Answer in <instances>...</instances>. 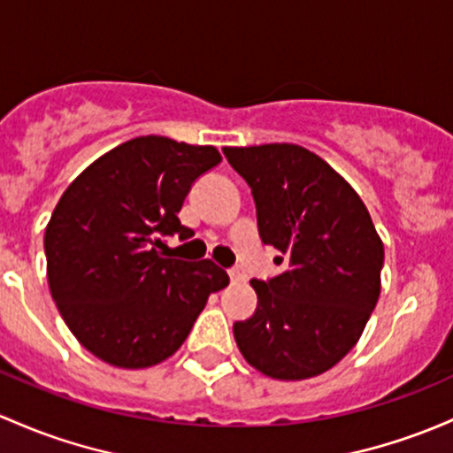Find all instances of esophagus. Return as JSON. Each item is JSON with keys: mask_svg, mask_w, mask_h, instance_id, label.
I'll use <instances>...</instances> for the list:
<instances>
[{"mask_svg": "<svg viewBox=\"0 0 453 453\" xmlns=\"http://www.w3.org/2000/svg\"><path fill=\"white\" fill-rule=\"evenodd\" d=\"M227 273H230L232 282H242V280H245V273H242L241 269H230Z\"/></svg>", "mask_w": 453, "mask_h": 453, "instance_id": "obj_1", "label": "esophagus"}]
</instances>
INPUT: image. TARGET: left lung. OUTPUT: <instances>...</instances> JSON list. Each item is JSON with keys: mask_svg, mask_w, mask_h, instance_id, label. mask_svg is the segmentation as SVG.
I'll use <instances>...</instances> for the list:
<instances>
[{"mask_svg": "<svg viewBox=\"0 0 453 453\" xmlns=\"http://www.w3.org/2000/svg\"><path fill=\"white\" fill-rule=\"evenodd\" d=\"M250 184L265 245L284 271L251 280L258 308L234 323L242 358L273 380H308L341 363L380 297L384 245L360 195L293 142L223 147Z\"/></svg>", "mask_w": 453, "mask_h": 453, "instance_id": "obj_1", "label": "left lung"}]
</instances>
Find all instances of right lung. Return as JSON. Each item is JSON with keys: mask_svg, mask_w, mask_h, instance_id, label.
I'll return each instance as SVG.
<instances>
[{"mask_svg": "<svg viewBox=\"0 0 453 453\" xmlns=\"http://www.w3.org/2000/svg\"><path fill=\"white\" fill-rule=\"evenodd\" d=\"M221 163L212 145L166 136L121 142L88 165L45 227L47 282L82 347L121 369H147L187 341L211 293L230 278L212 260L165 258L190 184Z\"/></svg>", "mask_w": 453, "mask_h": 453, "instance_id": "add662e5", "label": "right lung"}]
</instances>
